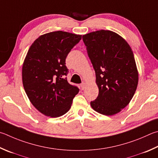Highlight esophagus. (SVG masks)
Segmentation results:
<instances>
[{"instance_id":"1","label":"esophagus","mask_w":158,"mask_h":158,"mask_svg":"<svg viewBox=\"0 0 158 158\" xmlns=\"http://www.w3.org/2000/svg\"><path fill=\"white\" fill-rule=\"evenodd\" d=\"M85 85H86V84H85V83H82V84L80 85V86H81V90H84L85 88Z\"/></svg>"}]
</instances>
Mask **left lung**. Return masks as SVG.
Returning a JSON list of instances; mask_svg holds the SVG:
<instances>
[{
	"label": "left lung",
	"mask_w": 158,
	"mask_h": 158,
	"mask_svg": "<svg viewBox=\"0 0 158 158\" xmlns=\"http://www.w3.org/2000/svg\"><path fill=\"white\" fill-rule=\"evenodd\" d=\"M82 39L99 88L91 107L104 115H113L127 106L137 89L138 73L133 51L112 31H93L83 35Z\"/></svg>",
	"instance_id": "8db88e82"
}]
</instances>
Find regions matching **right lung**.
<instances>
[{
    "mask_svg": "<svg viewBox=\"0 0 158 158\" xmlns=\"http://www.w3.org/2000/svg\"><path fill=\"white\" fill-rule=\"evenodd\" d=\"M81 35L56 31L44 34L31 45L23 65V84L39 112L58 117L70 110L79 89L68 82L65 59Z\"/></svg>",
    "mask_w": 158,
    "mask_h": 158,
    "instance_id": "right-lung-1",
    "label": "right lung"
}]
</instances>
